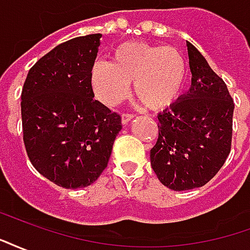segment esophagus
<instances>
[{
  "label": "esophagus",
  "mask_w": 250,
  "mask_h": 250,
  "mask_svg": "<svg viewBox=\"0 0 250 250\" xmlns=\"http://www.w3.org/2000/svg\"><path fill=\"white\" fill-rule=\"evenodd\" d=\"M131 119H134V115L132 114H123L122 115V123L123 125H127Z\"/></svg>",
  "instance_id": "obj_1"
}]
</instances>
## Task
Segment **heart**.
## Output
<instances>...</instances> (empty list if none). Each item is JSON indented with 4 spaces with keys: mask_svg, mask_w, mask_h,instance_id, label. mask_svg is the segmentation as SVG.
Listing matches in <instances>:
<instances>
[{
    "mask_svg": "<svg viewBox=\"0 0 250 250\" xmlns=\"http://www.w3.org/2000/svg\"><path fill=\"white\" fill-rule=\"evenodd\" d=\"M188 77L184 56L171 46L123 42L112 52V62L98 60L91 66V85L96 98L114 107L134 93L146 108L161 111L173 105Z\"/></svg>",
    "mask_w": 250,
    "mask_h": 250,
    "instance_id": "obj_1",
    "label": "heart"
}]
</instances>
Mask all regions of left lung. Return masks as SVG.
<instances>
[{"label":"left lung","instance_id":"obj_1","mask_svg":"<svg viewBox=\"0 0 250 250\" xmlns=\"http://www.w3.org/2000/svg\"><path fill=\"white\" fill-rule=\"evenodd\" d=\"M191 87L158 115V141L150 151L152 170L174 191L201 188L230 152L234 103L228 87L201 52L186 41Z\"/></svg>","mask_w":250,"mask_h":250}]
</instances>
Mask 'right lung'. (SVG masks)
Masks as SVG:
<instances>
[{"label": "right lung", "mask_w": 250, "mask_h": 250, "mask_svg": "<svg viewBox=\"0 0 250 250\" xmlns=\"http://www.w3.org/2000/svg\"><path fill=\"white\" fill-rule=\"evenodd\" d=\"M102 35L62 42L32 66L21 92L26 154L33 167L65 188L92 185L108 165L122 119L99 100L91 66Z\"/></svg>", "instance_id": "1"}]
</instances>
